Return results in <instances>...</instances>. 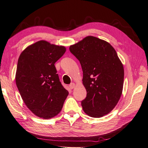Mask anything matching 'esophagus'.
Returning a JSON list of instances; mask_svg holds the SVG:
<instances>
[{
    "mask_svg": "<svg viewBox=\"0 0 148 148\" xmlns=\"http://www.w3.org/2000/svg\"><path fill=\"white\" fill-rule=\"evenodd\" d=\"M75 84H74V83H71V84L69 85V88H70V89H73L75 88Z\"/></svg>",
    "mask_w": 148,
    "mask_h": 148,
    "instance_id": "34e87169",
    "label": "esophagus"
}]
</instances>
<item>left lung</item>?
Returning a JSON list of instances; mask_svg holds the SVG:
<instances>
[{
	"instance_id": "left-lung-1",
	"label": "left lung",
	"mask_w": 148,
	"mask_h": 148,
	"mask_svg": "<svg viewBox=\"0 0 148 148\" xmlns=\"http://www.w3.org/2000/svg\"><path fill=\"white\" fill-rule=\"evenodd\" d=\"M81 63L82 84L87 91L83 111L92 117L108 114L115 108L123 92L124 67L116 51L107 41L87 36L69 47Z\"/></svg>"
}]
</instances>
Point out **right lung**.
Masks as SVG:
<instances>
[{
	"mask_svg": "<svg viewBox=\"0 0 148 148\" xmlns=\"http://www.w3.org/2000/svg\"><path fill=\"white\" fill-rule=\"evenodd\" d=\"M66 47L39 40L18 58L16 82L22 100L36 116L47 119L61 111L69 92L63 88L54 66Z\"/></svg>",
	"mask_w": 148,
	"mask_h": 148,
	"instance_id": "right-lung-1",
	"label": "right lung"
}]
</instances>
